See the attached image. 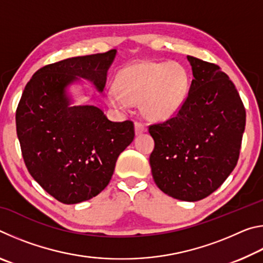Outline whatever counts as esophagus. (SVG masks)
Masks as SVG:
<instances>
[{
	"mask_svg": "<svg viewBox=\"0 0 263 263\" xmlns=\"http://www.w3.org/2000/svg\"><path fill=\"white\" fill-rule=\"evenodd\" d=\"M147 130V127H146L145 124H142L140 122H136L135 123V131H136V135H141V133L146 132Z\"/></svg>",
	"mask_w": 263,
	"mask_h": 263,
	"instance_id": "34e87169",
	"label": "esophagus"
}]
</instances>
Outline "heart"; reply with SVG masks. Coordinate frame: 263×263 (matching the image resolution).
I'll list each match as a JSON object with an SVG mask.
<instances>
[{
    "instance_id": "b5f03b06",
    "label": "heart",
    "mask_w": 263,
    "mask_h": 263,
    "mask_svg": "<svg viewBox=\"0 0 263 263\" xmlns=\"http://www.w3.org/2000/svg\"><path fill=\"white\" fill-rule=\"evenodd\" d=\"M116 87L105 91L108 104L125 111L142 104L145 116L164 121L179 112L189 90V75L175 61H139L123 68L116 77Z\"/></svg>"
}]
</instances>
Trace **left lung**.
I'll use <instances>...</instances> for the list:
<instances>
[{"label":"left lung","instance_id":"8db88e82","mask_svg":"<svg viewBox=\"0 0 263 263\" xmlns=\"http://www.w3.org/2000/svg\"><path fill=\"white\" fill-rule=\"evenodd\" d=\"M188 96L174 117L152 124L149 164L160 190L196 202L211 195L237 166L246 110L234 83L218 65L188 55Z\"/></svg>","mask_w":263,"mask_h":263}]
</instances>
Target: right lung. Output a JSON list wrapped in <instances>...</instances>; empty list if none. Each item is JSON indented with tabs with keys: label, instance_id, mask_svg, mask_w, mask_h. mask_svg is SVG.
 Segmentation results:
<instances>
[{
	"label": "right lung",
	"instance_id": "add662e5",
	"mask_svg": "<svg viewBox=\"0 0 263 263\" xmlns=\"http://www.w3.org/2000/svg\"><path fill=\"white\" fill-rule=\"evenodd\" d=\"M116 50L38 69L16 110L22 155L31 176L58 201L77 204L109 184L116 161L135 138L132 121L111 122L94 105H74L66 87L79 78L103 90Z\"/></svg>",
	"mask_w": 263,
	"mask_h": 263
}]
</instances>
